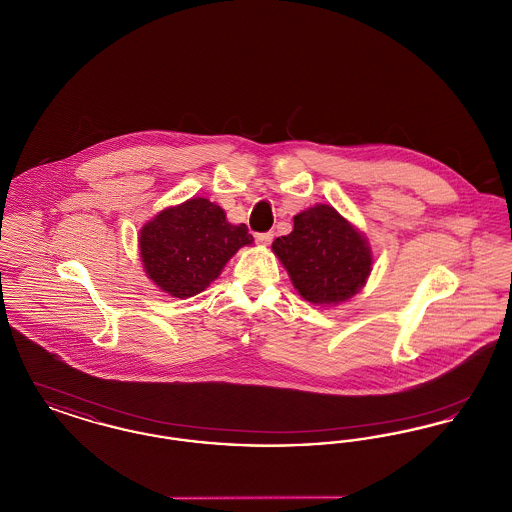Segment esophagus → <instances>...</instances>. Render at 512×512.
Listing matches in <instances>:
<instances>
[{"instance_id":"obj_1","label":"esophagus","mask_w":512,"mask_h":512,"mask_svg":"<svg viewBox=\"0 0 512 512\" xmlns=\"http://www.w3.org/2000/svg\"><path fill=\"white\" fill-rule=\"evenodd\" d=\"M272 238H274V234L272 232H259V234H255V242L261 245H268L272 242Z\"/></svg>"}]
</instances>
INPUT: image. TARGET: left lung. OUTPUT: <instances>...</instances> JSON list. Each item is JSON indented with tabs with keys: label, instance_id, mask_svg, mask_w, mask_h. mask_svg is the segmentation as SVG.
Wrapping results in <instances>:
<instances>
[{
	"label": "left lung",
	"instance_id": "left-lung-1",
	"mask_svg": "<svg viewBox=\"0 0 512 512\" xmlns=\"http://www.w3.org/2000/svg\"><path fill=\"white\" fill-rule=\"evenodd\" d=\"M272 251L288 270L295 290L317 305L353 297L372 265L365 238L330 205L299 213L292 234L276 238Z\"/></svg>",
	"mask_w": 512,
	"mask_h": 512
}]
</instances>
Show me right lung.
<instances>
[{
  "mask_svg": "<svg viewBox=\"0 0 512 512\" xmlns=\"http://www.w3.org/2000/svg\"><path fill=\"white\" fill-rule=\"evenodd\" d=\"M251 242L245 224H230L219 205L203 197L165 209L140 232L147 276L182 299L203 292L228 259Z\"/></svg>",
  "mask_w": 512,
  "mask_h": 512,
  "instance_id": "obj_1",
  "label": "right lung"
}]
</instances>
